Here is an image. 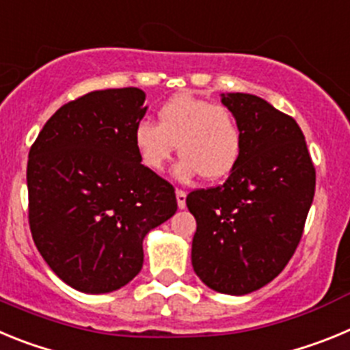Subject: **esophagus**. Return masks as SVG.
I'll list each match as a JSON object with an SVG mask.
<instances>
[{
    "label": "esophagus",
    "instance_id": "obj_1",
    "mask_svg": "<svg viewBox=\"0 0 350 350\" xmlns=\"http://www.w3.org/2000/svg\"><path fill=\"white\" fill-rule=\"evenodd\" d=\"M175 194H177V205L178 208H185V196H187V193L182 189H177L175 191Z\"/></svg>",
    "mask_w": 350,
    "mask_h": 350
}]
</instances>
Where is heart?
I'll return each instance as SVG.
<instances>
[{
  "label": "heart",
  "instance_id": "obj_1",
  "mask_svg": "<svg viewBox=\"0 0 350 350\" xmlns=\"http://www.w3.org/2000/svg\"><path fill=\"white\" fill-rule=\"evenodd\" d=\"M157 124L142 120L133 129V145L145 170L159 173L175 148L180 161L175 177L189 180L198 173L205 180H221L238 165L243 129L231 108L193 94H177L157 108Z\"/></svg>",
  "mask_w": 350,
  "mask_h": 350
}]
</instances>
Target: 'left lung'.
Masks as SVG:
<instances>
[{
    "instance_id": "left-lung-1",
    "label": "left lung",
    "mask_w": 350,
    "mask_h": 350,
    "mask_svg": "<svg viewBox=\"0 0 350 350\" xmlns=\"http://www.w3.org/2000/svg\"><path fill=\"white\" fill-rule=\"evenodd\" d=\"M243 129L238 165L224 184L191 191L193 268L210 289L247 295L286 268L301 240L315 168L296 120L254 94H222Z\"/></svg>"
}]
</instances>
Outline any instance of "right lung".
<instances>
[{
    "mask_svg": "<svg viewBox=\"0 0 350 350\" xmlns=\"http://www.w3.org/2000/svg\"><path fill=\"white\" fill-rule=\"evenodd\" d=\"M145 92L80 96L47 120L29 148V228L36 249L73 289L101 295L133 280L144 238L177 212L175 189L138 161L133 129Z\"/></svg>",
    "mask_w": 350,
    "mask_h": 350,
    "instance_id": "right-lung-1",
    "label": "right lung"
}]
</instances>
